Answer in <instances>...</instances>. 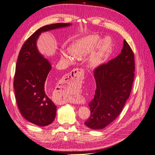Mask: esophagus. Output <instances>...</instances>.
Masks as SVG:
<instances>
[{
    "instance_id": "34e87169",
    "label": "esophagus",
    "mask_w": 155,
    "mask_h": 155,
    "mask_svg": "<svg viewBox=\"0 0 155 155\" xmlns=\"http://www.w3.org/2000/svg\"><path fill=\"white\" fill-rule=\"evenodd\" d=\"M83 76L84 70L83 69L74 68L71 72L65 76V79H66V81L68 82L69 83H79L82 80ZM71 102L77 103V104L80 103V101L78 100H72Z\"/></svg>"
}]
</instances>
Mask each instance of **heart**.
Instances as JSON below:
<instances>
[{"instance_id": "obj_1", "label": "heart", "mask_w": 155, "mask_h": 155, "mask_svg": "<svg viewBox=\"0 0 155 155\" xmlns=\"http://www.w3.org/2000/svg\"><path fill=\"white\" fill-rule=\"evenodd\" d=\"M111 51L112 44L110 39L107 37L104 39L97 35L84 37L77 41L71 47L72 54L78 58H86L92 53L88 59V65L92 68H96L104 63ZM61 55L68 62L73 61V58L69 51L61 50Z\"/></svg>"}]
</instances>
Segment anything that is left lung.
Returning <instances> with one entry per match:
<instances>
[{"label": "left lung", "instance_id": "obj_1", "mask_svg": "<svg viewBox=\"0 0 155 155\" xmlns=\"http://www.w3.org/2000/svg\"><path fill=\"white\" fill-rule=\"evenodd\" d=\"M134 55L125 40L121 53L94 70L96 88L89 103L91 116L85 124L102 129L119 116L130 96L134 77Z\"/></svg>", "mask_w": 155, "mask_h": 155}]
</instances>
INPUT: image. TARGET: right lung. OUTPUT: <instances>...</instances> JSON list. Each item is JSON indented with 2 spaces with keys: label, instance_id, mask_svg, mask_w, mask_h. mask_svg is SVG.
<instances>
[{
  "label": "right lung",
  "instance_id": "obj_1",
  "mask_svg": "<svg viewBox=\"0 0 155 155\" xmlns=\"http://www.w3.org/2000/svg\"><path fill=\"white\" fill-rule=\"evenodd\" d=\"M70 25L55 23L40 28L25 41L18 54L13 81L16 101L22 116L36 125L44 127L52 123L57 110L48 96V84L45 83L51 64L39 53L37 40L42 32Z\"/></svg>",
  "mask_w": 155,
  "mask_h": 155
}]
</instances>
